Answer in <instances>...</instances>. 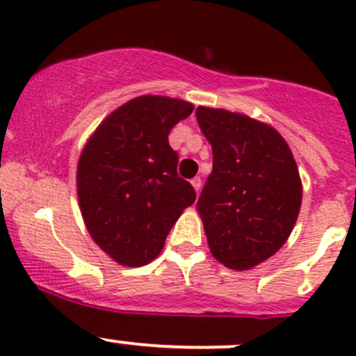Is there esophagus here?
Segmentation results:
<instances>
[{
	"label": "esophagus",
	"instance_id": "esophagus-1",
	"mask_svg": "<svg viewBox=\"0 0 356 356\" xmlns=\"http://www.w3.org/2000/svg\"><path fill=\"white\" fill-rule=\"evenodd\" d=\"M191 184H193V188H195V191H196V193H200V191H201V179H200V177H195V179H193Z\"/></svg>",
	"mask_w": 356,
	"mask_h": 356
}]
</instances>
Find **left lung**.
Masks as SVG:
<instances>
[{
	"label": "left lung",
	"instance_id": "1",
	"mask_svg": "<svg viewBox=\"0 0 356 356\" xmlns=\"http://www.w3.org/2000/svg\"><path fill=\"white\" fill-rule=\"evenodd\" d=\"M196 118L213 152L198 198L211 254L248 270L288 241L301 207V181L288 143L270 125L241 113L198 106Z\"/></svg>",
	"mask_w": 356,
	"mask_h": 356
}]
</instances>
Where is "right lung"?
Wrapping results in <instances>:
<instances>
[{
	"label": "right lung",
	"instance_id": "add662e5",
	"mask_svg": "<svg viewBox=\"0 0 356 356\" xmlns=\"http://www.w3.org/2000/svg\"><path fill=\"white\" fill-rule=\"evenodd\" d=\"M195 106L167 96H139L111 111L77 165L81 213L95 243L125 267L149 264L196 193L177 175L168 134Z\"/></svg>",
	"mask_w": 356,
	"mask_h": 356
}]
</instances>
